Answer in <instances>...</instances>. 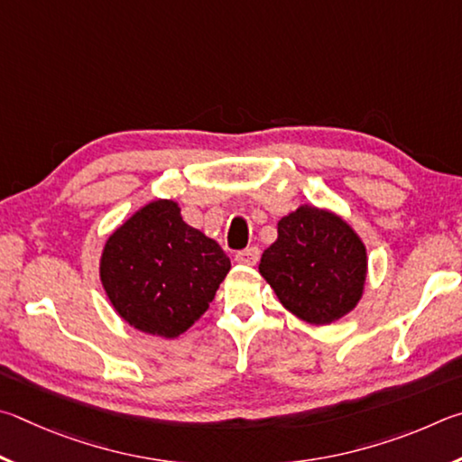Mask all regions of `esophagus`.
Returning a JSON list of instances; mask_svg holds the SVG:
<instances>
[{
    "mask_svg": "<svg viewBox=\"0 0 462 462\" xmlns=\"http://www.w3.org/2000/svg\"><path fill=\"white\" fill-rule=\"evenodd\" d=\"M236 262L241 265H255L257 262H260V249L257 247L244 249V252H239L236 255Z\"/></svg>",
    "mask_w": 462,
    "mask_h": 462,
    "instance_id": "1",
    "label": "esophagus"
}]
</instances>
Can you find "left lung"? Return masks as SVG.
I'll return each mask as SVG.
<instances>
[{
  "label": "left lung",
  "mask_w": 462,
  "mask_h": 462,
  "mask_svg": "<svg viewBox=\"0 0 462 462\" xmlns=\"http://www.w3.org/2000/svg\"><path fill=\"white\" fill-rule=\"evenodd\" d=\"M260 273L294 317L330 325L361 300L367 249L345 218L302 205L278 221V239L263 252Z\"/></svg>",
  "instance_id": "1"
}]
</instances>
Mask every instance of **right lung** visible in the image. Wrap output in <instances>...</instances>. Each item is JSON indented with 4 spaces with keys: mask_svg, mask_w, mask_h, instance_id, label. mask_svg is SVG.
I'll use <instances>...</instances> for the list:
<instances>
[{
    "mask_svg": "<svg viewBox=\"0 0 462 462\" xmlns=\"http://www.w3.org/2000/svg\"><path fill=\"white\" fill-rule=\"evenodd\" d=\"M231 270L217 241L182 221L178 202L152 200L105 241L99 276L129 327L162 338L189 330Z\"/></svg>",
    "mask_w": 462,
    "mask_h": 462,
    "instance_id": "1",
    "label": "right lung"
}]
</instances>
